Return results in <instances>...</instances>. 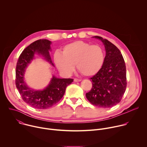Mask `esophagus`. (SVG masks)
Returning a JSON list of instances; mask_svg holds the SVG:
<instances>
[{"label": "esophagus", "mask_w": 147, "mask_h": 147, "mask_svg": "<svg viewBox=\"0 0 147 147\" xmlns=\"http://www.w3.org/2000/svg\"><path fill=\"white\" fill-rule=\"evenodd\" d=\"M74 81L75 82H80V81H81V79H78V78H74Z\"/></svg>", "instance_id": "34e87169"}]
</instances>
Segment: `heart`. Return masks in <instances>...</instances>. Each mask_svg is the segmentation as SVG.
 <instances>
[{"instance_id": "1", "label": "heart", "mask_w": 147, "mask_h": 147, "mask_svg": "<svg viewBox=\"0 0 147 147\" xmlns=\"http://www.w3.org/2000/svg\"><path fill=\"white\" fill-rule=\"evenodd\" d=\"M63 53L56 52L54 60L57 69L70 75L75 69L84 76H92L101 69L105 59L102 48L82 40L76 41L63 48Z\"/></svg>"}]
</instances>
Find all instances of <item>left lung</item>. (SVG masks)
Segmentation results:
<instances>
[{
	"label": "left lung",
	"mask_w": 147,
	"mask_h": 147,
	"mask_svg": "<svg viewBox=\"0 0 147 147\" xmlns=\"http://www.w3.org/2000/svg\"><path fill=\"white\" fill-rule=\"evenodd\" d=\"M94 38L102 40L106 51L103 66L99 71L91 77L92 87L86 97L94 105L108 108L119 103L127 87L126 68L119 49L102 37Z\"/></svg>",
	"instance_id": "1"
}]
</instances>
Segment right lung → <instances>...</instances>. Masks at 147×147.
I'll list each match as a JSON object with an SVG mask.
<instances>
[{"label":"right lung","instance_id":"1","mask_svg":"<svg viewBox=\"0 0 147 147\" xmlns=\"http://www.w3.org/2000/svg\"><path fill=\"white\" fill-rule=\"evenodd\" d=\"M51 42L47 39H39L31 44L21 53L16 69V86L23 100L35 109H45L52 107L63 96L66 87L73 79L57 78L53 76L48 86L42 91H35L28 87L24 81L26 69L34 59V54L41 55L54 66L49 55Z\"/></svg>","mask_w":147,"mask_h":147}]
</instances>
